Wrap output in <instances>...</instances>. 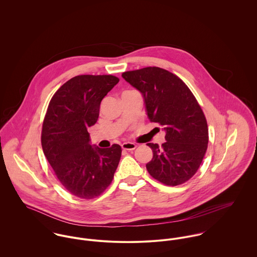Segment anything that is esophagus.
Masks as SVG:
<instances>
[{
  "label": "esophagus",
  "instance_id": "obj_1",
  "mask_svg": "<svg viewBox=\"0 0 257 257\" xmlns=\"http://www.w3.org/2000/svg\"><path fill=\"white\" fill-rule=\"evenodd\" d=\"M121 147L124 149V150H134L136 149L137 146L134 144V143H123L121 145Z\"/></svg>",
  "mask_w": 257,
  "mask_h": 257
}]
</instances>
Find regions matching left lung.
Listing matches in <instances>:
<instances>
[{
  "label": "left lung",
  "mask_w": 257,
  "mask_h": 257,
  "mask_svg": "<svg viewBox=\"0 0 257 257\" xmlns=\"http://www.w3.org/2000/svg\"><path fill=\"white\" fill-rule=\"evenodd\" d=\"M121 77L141 92L148 118L166 134L161 147L147 144L153 153L148 173L168 186L188 181L200 167L209 142L207 120L196 98L179 77L159 67Z\"/></svg>",
  "instance_id": "8db88e82"
}]
</instances>
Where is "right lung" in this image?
I'll use <instances>...</instances> for the list:
<instances>
[{
    "instance_id": "add662e5",
    "label": "right lung",
    "mask_w": 257,
    "mask_h": 257,
    "mask_svg": "<svg viewBox=\"0 0 257 257\" xmlns=\"http://www.w3.org/2000/svg\"><path fill=\"white\" fill-rule=\"evenodd\" d=\"M111 75H79L53 95L42 124L43 153L58 180L72 195L93 199L110 185L121 147L91 145L88 128L99 117L104 97L118 83Z\"/></svg>"
}]
</instances>
